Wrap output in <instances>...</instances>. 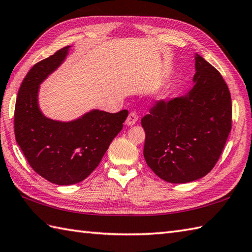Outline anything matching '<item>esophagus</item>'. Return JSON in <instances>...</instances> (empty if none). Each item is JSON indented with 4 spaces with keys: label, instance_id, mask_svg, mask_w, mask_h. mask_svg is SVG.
<instances>
[{
    "label": "esophagus",
    "instance_id": "esophagus-1",
    "mask_svg": "<svg viewBox=\"0 0 252 252\" xmlns=\"http://www.w3.org/2000/svg\"><path fill=\"white\" fill-rule=\"evenodd\" d=\"M137 119H138V117H137V115L135 114V112H130V115L127 116L126 120V126L135 125V123L137 122Z\"/></svg>",
    "mask_w": 252,
    "mask_h": 252
}]
</instances>
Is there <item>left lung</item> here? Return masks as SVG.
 Here are the masks:
<instances>
[{
    "label": "left lung",
    "instance_id": "left-lung-1",
    "mask_svg": "<svg viewBox=\"0 0 252 252\" xmlns=\"http://www.w3.org/2000/svg\"><path fill=\"white\" fill-rule=\"evenodd\" d=\"M192 88L185 95L159 101L143 117L144 158L169 183H189L215 167L232 129V99L224 79L195 55Z\"/></svg>",
    "mask_w": 252,
    "mask_h": 252
}]
</instances>
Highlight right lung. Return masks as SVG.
<instances>
[{"instance_id":"add662e5","label":"right lung","mask_w":252,"mask_h":252,"mask_svg":"<svg viewBox=\"0 0 252 252\" xmlns=\"http://www.w3.org/2000/svg\"><path fill=\"white\" fill-rule=\"evenodd\" d=\"M70 46L39 62L21 83L15 106V137L31 168L56 185L87 179L99 164L129 112L92 109L78 119L60 121L43 115L40 84L65 62Z\"/></svg>"}]
</instances>
